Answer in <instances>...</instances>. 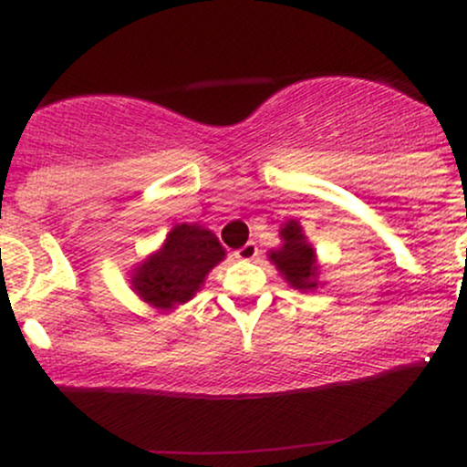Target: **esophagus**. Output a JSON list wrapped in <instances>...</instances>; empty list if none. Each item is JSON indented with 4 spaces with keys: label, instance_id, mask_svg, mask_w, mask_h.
<instances>
[{
    "label": "esophagus",
    "instance_id": "34e87169",
    "mask_svg": "<svg viewBox=\"0 0 467 467\" xmlns=\"http://www.w3.org/2000/svg\"><path fill=\"white\" fill-rule=\"evenodd\" d=\"M256 254H259V248H256L254 241H248L244 248H239L237 252H234V256H237V259H241V261H252Z\"/></svg>",
    "mask_w": 467,
    "mask_h": 467
}]
</instances>
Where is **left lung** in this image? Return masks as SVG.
I'll return each mask as SVG.
<instances>
[{"label":"left lung","mask_w":467,"mask_h":467,"mask_svg":"<svg viewBox=\"0 0 467 467\" xmlns=\"http://www.w3.org/2000/svg\"><path fill=\"white\" fill-rule=\"evenodd\" d=\"M278 237H281V245L267 252V259L276 267L283 281L298 292H314V289L323 287L318 254L309 244L301 222L287 219L285 223H281Z\"/></svg>","instance_id":"1"}]
</instances>
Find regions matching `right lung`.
<instances>
[{"label": "right lung", "instance_id": "1", "mask_svg": "<svg viewBox=\"0 0 467 467\" xmlns=\"http://www.w3.org/2000/svg\"><path fill=\"white\" fill-rule=\"evenodd\" d=\"M226 259L215 233L200 223H175L164 244L130 270L138 298L160 312H173L200 292L208 272Z\"/></svg>", "mask_w": 467, "mask_h": 467}]
</instances>
